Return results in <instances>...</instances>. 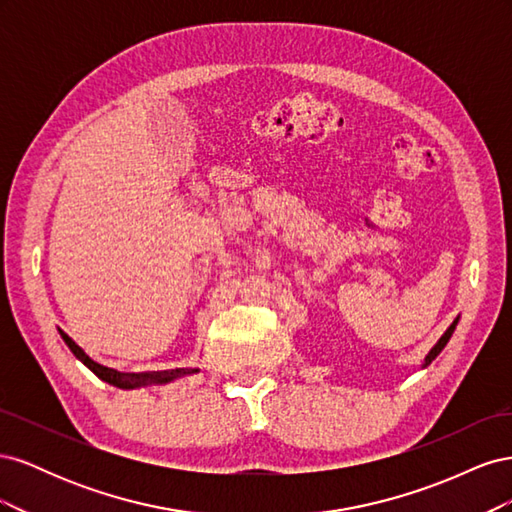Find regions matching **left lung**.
<instances>
[{
  "label": "left lung",
  "instance_id": "left-lung-1",
  "mask_svg": "<svg viewBox=\"0 0 512 512\" xmlns=\"http://www.w3.org/2000/svg\"><path fill=\"white\" fill-rule=\"evenodd\" d=\"M457 322H459V316L453 320V324H451V327H448L446 331H444V335L438 339V342H436V346H433L429 352H427V356H425V361H423V369L425 367H429L431 365V361H436V356L446 348V344H448V339H451L453 337V333H455V329H457Z\"/></svg>",
  "mask_w": 512,
  "mask_h": 512
}]
</instances>
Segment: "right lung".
Here are the masks:
<instances>
[{
  "instance_id": "1",
  "label": "right lung",
  "mask_w": 512,
  "mask_h": 512,
  "mask_svg": "<svg viewBox=\"0 0 512 512\" xmlns=\"http://www.w3.org/2000/svg\"><path fill=\"white\" fill-rule=\"evenodd\" d=\"M59 335L61 339H64L66 346L70 348V352L79 359L85 367H89L94 374L108 382L117 386V389H123V391H130V389H143V386H153V384H170L175 382L179 378H185V376H194L198 374V367H175V369H160V371H136V374H128V371H117L113 367H104L100 363H96L94 359H89V356L85 354V350L74 342V339L70 335H66L64 331L59 329Z\"/></svg>"
}]
</instances>
